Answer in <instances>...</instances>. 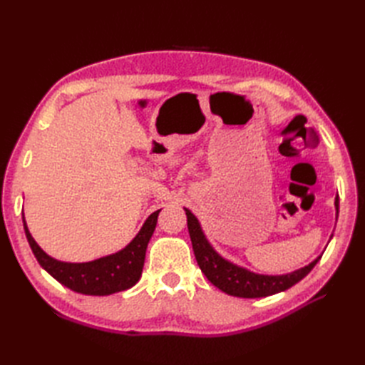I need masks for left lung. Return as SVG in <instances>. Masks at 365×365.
Wrapping results in <instances>:
<instances>
[{
	"instance_id": "1",
	"label": "left lung",
	"mask_w": 365,
	"mask_h": 365,
	"mask_svg": "<svg viewBox=\"0 0 365 365\" xmlns=\"http://www.w3.org/2000/svg\"><path fill=\"white\" fill-rule=\"evenodd\" d=\"M336 216L339 210V197H335ZM187 215V227H189V235L192 239V247L197 264L205 277L212 282L216 288L224 291L228 295L240 297V298H260L274 295L277 292L289 289L291 286L304 279L306 275L312 271V268L319 260L315 259L304 268L297 269L289 274L282 275H264L251 272L245 268L237 267V264L228 262L220 254H217L213 247L210 245L200 220L195 217L190 210L185 208Z\"/></svg>"
}]
</instances>
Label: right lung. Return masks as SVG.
<instances>
[{"label":"right lung","instance_id":"1","mask_svg":"<svg viewBox=\"0 0 365 365\" xmlns=\"http://www.w3.org/2000/svg\"><path fill=\"white\" fill-rule=\"evenodd\" d=\"M160 212L161 210H157L146 219L138 235L123 250L85 263H67L50 257L31 237L24 217L23 222L33 254L51 277L74 292L85 295H109L126 291L140 280L146 248L153 231H155Z\"/></svg>","mask_w":365,"mask_h":365}]
</instances>
